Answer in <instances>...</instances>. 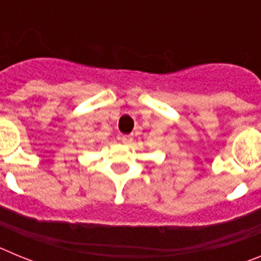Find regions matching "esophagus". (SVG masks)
<instances>
[{
	"label": "esophagus",
	"mask_w": 261,
	"mask_h": 261,
	"mask_svg": "<svg viewBox=\"0 0 261 261\" xmlns=\"http://www.w3.org/2000/svg\"><path fill=\"white\" fill-rule=\"evenodd\" d=\"M120 141L123 142V144H125V145H129L130 142L133 141V137L130 135H124V136H121V137H120Z\"/></svg>",
	"instance_id": "1"
}]
</instances>
